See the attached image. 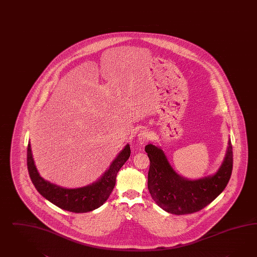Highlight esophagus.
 I'll list each match as a JSON object with an SVG mask.
<instances>
[{
  "label": "esophagus",
  "mask_w": 257,
  "mask_h": 257,
  "mask_svg": "<svg viewBox=\"0 0 257 257\" xmlns=\"http://www.w3.org/2000/svg\"><path fill=\"white\" fill-rule=\"evenodd\" d=\"M150 139H151V135L146 130L141 131L138 136V141L140 145H144L148 141H150Z\"/></svg>",
  "instance_id": "1"
}]
</instances>
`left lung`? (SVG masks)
Wrapping results in <instances>:
<instances>
[{
	"instance_id": "8db88e82",
	"label": "left lung",
	"mask_w": 257,
	"mask_h": 257,
	"mask_svg": "<svg viewBox=\"0 0 257 257\" xmlns=\"http://www.w3.org/2000/svg\"><path fill=\"white\" fill-rule=\"evenodd\" d=\"M145 151L151 162L148 174L150 194L160 208L176 215L194 213L208 206L226 187L232 174L230 139L225 157L217 172L198 180H189L177 173L162 148L148 144Z\"/></svg>"
}]
</instances>
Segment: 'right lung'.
<instances>
[{"instance_id":"1","label":"right lung","mask_w":257,"mask_h":257,"mask_svg":"<svg viewBox=\"0 0 257 257\" xmlns=\"http://www.w3.org/2000/svg\"><path fill=\"white\" fill-rule=\"evenodd\" d=\"M130 154V145L127 144L100 179L87 186L75 189L60 187L42 178L35 167L30 142L27 149V167L32 182L42 196L62 209L83 213L96 209L107 200L116 184L118 170L129 159Z\"/></svg>"}]
</instances>
